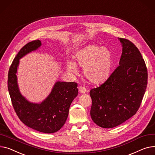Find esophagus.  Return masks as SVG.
I'll use <instances>...</instances> for the list:
<instances>
[{"label": "esophagus", "instance_id": "obj_1", "mask_svg": "<svg viewBox=\"0 0 155 155\" xmlns=\"http://www.w3.org/2000/svg\"><path fill=\"white\" fill-rule=\"evenodd\" d=\"M79 91L81 93L84 94V93H86L87 91V90L83 86H80V87H79Z\"/></svg>", "mask_w": 155, "mask_h": 155}]
</instances>
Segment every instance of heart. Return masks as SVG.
I'll return each instance as SVG.
<instances>
[{
	"label": "heart",
	"mask_w": 155,
	"mask_h": 155,
	"mask_svg": "<svg viewBox=\"0 0 155 155\" xmlns=\"http://www.w3.org/2000/svg\"><path fill=\"white\" fill-rule=\"evenodd\" d=\"M74 59L75 63L71 61L67 62V70L76 74L77 66L83 68L84 76L93 84L103 83L110 74L113 58L111 51L106 48L87 45L76 53Z\"/></svg>",
	"instance_id": "heart-1"
}]
</instances>
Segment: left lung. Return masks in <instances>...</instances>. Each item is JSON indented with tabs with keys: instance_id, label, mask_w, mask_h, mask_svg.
<instances>
[{
	"instance_id": "1",
	"label": "left lung",
	"mask_w": 155,
	"mask_h": 155,
	"mask_svg": "<svg viewBox=\"0 0 155 155\" xmlns=\"http://www.w3.org/2000/svg\"><path fill=\"white\" fill-rule=\"evenodd\" d=\"M122 54L118 66L104 83L90 91L93 121L103 128H111L136 114L148 83V72L141 54L128 39L118 38Z\"/></svg>"
}]
</instances>
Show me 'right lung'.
<instances>
[{
  "label": "right lung",
  "mask_w": 155,
  "mask_h": 155,
  "mask_svg": "<svg viewBox=\"0 0 155 155\" xmlns=\"http://www.w3.org/2000/svg\"><path fill=\"white\" fill-rule=\"evenodd\" d=\"M41 45V41H33L18 52L9 69L8 90L14 110L24 124L42 133H53L59 131L66 121L70 106L78 94V84L56 82L50 94L40 103H31L22 95L16 75L19 59Z\"/></svg>",
  "instance_id": "1"
}]
</instances>
